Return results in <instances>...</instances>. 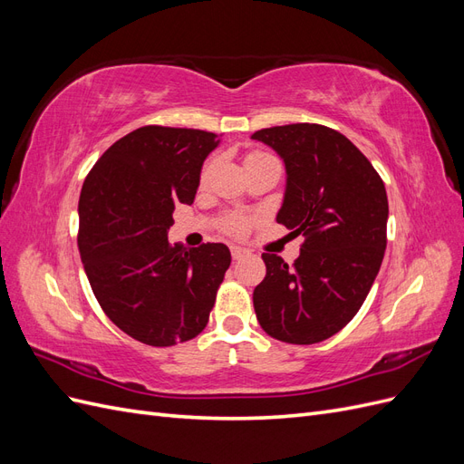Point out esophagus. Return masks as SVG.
I'll return each instance as SVG.
<instances>
[{
    "mask_svg": "<svg viewBox=\"0 0 464 464\" xmlns=\"http://www.w3.org/2000/svg\"><path fill=\"white\" fill-rule=\"evenodd\" d=\"M230 251H232V259H244V257L249 256V251L246 247H240V246H232Z\"/></svg>",
    "mask_w": 464,
    "mask_h": 464,
    "instance_id": "obj_1",
    "label": "esophagus"
}]
</instances>
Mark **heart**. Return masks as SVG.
Here are the masks:
<instances>
[{
	"instance_id": "b5f03b06",
	"label": "heart",
	"mask_w": 464,
	"mask_h": 464,
	"mask_svg": "<svg viewBox=\"0 0 464 464\" xmlns=\"http://www.w3.org/2000/svg\"><path fill=\"white\" fill-rule=\"evenodd\" d=\"M261 157H263V154H251V157H249L247 160H251V159H261ZM208 170H210V168L207 166L205 170H203V174H201V181H205V179L208 178ZM246 228H247V220L242 218V217H234V218L228 220V230L234 232V234H242V232H246Z\"/></svg>"
}]
</instances>
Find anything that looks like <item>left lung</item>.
I'll use <instances>...</instances> for the list:
<instances>
[{
	"label": "left lung",
	"instance_id": "1",
	"mask_svg": "<svg viewBox=\"0 0 464 464\" xmlns=\"http://www.w3.org/2000/svg\"><path fill=\"white\" fill-rule=\"evenodd\" d=\"M251 139L283 159L286 186L276 222L305 237L294 266L263 254L257 321L276 341L321 343L358 314L382 266L389 218L383 179L353 141L325 125H278Z\"/></svg>",
	"mask_w": 464,
	"mask_h": 464
}]
</instances>
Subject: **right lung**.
I'll use <instances>...</instances> for the list:
<instances>
[{"mask_svg":"<svg viewBox=\"0 0 464 464\" xmlns=\"http://www.w3.org/2000/svg\"><path fill=\"white\" fill-rule=\"evenodd\" d=\"M218 143L201 130L145 125L111 145L82 184V266L104 314L139 343L172 346L207 327L230 249L172 246L168 230L176 205L193 203Z\"/></svg>","mask_w":464,"mask_h":464,"instance_id":"obj_1","label":"right lung"}]
</instances>
